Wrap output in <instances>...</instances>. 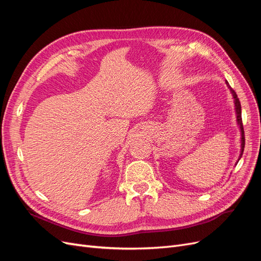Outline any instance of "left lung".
Listing matches in <instances>:
<instances>
[{"mask_svg":"<svg viewBox=\"0 0 261 261\" xmlns=\"http://www.w3.org/2000/svg\"><path fill=\"white\" fill-rule=\"evenodd\" d=\"M226 85L228 88H230L231 90V93L232 96L234 98V105H235V111H236V121H238V124L240 125V128H241V134H242V138H241V141H242V145H241V154H240V158L239 160L241 159V156L243 155V151H244V147H245V135H244V128H243V122H242V109H241V102L238 98V94H236V92L231 88V86L227 84L226 82Z\"/></svg>","mask_w":261,"mask_h":261,"instance_id":"obj_1","label":"left lung"}]
</instances>
